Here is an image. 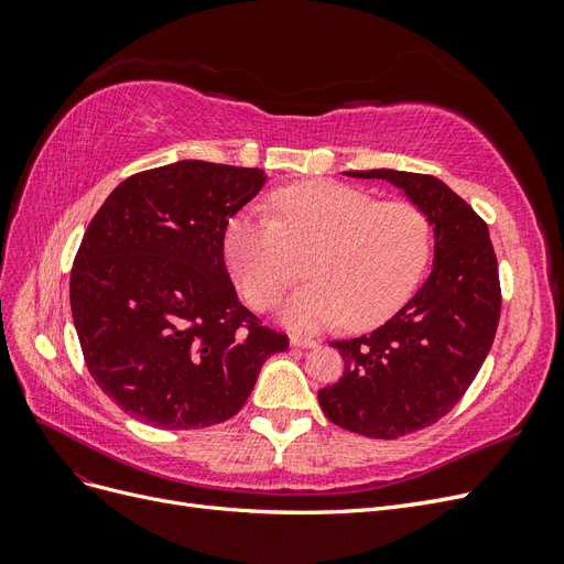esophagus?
I'll return each instance as SVG.
<instances>
[{"label": "esophagus", "instance_id": "esophagus-1", "mask_svg": "<svg viewBox=\"0 0 564 564\" xmlns=\"http://www.w3.org/2000/svg\"><path fill=\"white\" fill-rule=\"evenodd\" d=\"M289 344H292L294 348H315L317 340L308 338V336H292L289 338Z\"/></svg>", "mask_w": 564, "mask_h": 564}]
</instances>
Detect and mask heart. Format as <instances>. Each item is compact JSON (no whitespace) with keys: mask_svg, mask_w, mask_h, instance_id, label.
Wrapping results in <instances>:
<instances>
[{"mask_svg":"<svg viewBox=\"0 0 564 564\" xmlns=\"http://www.w3.org/2000/svg\"><path fill=\"white\" fill-rule=\"evenodd\" d=\"M275 218L235 216L224 235L230 275L245 301L268 311L301 278L284 319L296 329L338 322L373 327L414 294L433 253V224L419 204L379 202L336 181H305L272 195Z\"/></svg>","mask_w":564,"mask_h":564,"instance_id":"1","label":"heart"}]
</instances>
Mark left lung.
I'll list each match as a JSON object with an SVG mask.
<instances>
[{
	"label": "left lung",
	"mask_w": 564,
	"mask_h": 564,
	"mask_svg": "<svg viewBox=\"0 0 564 564\" xmlns=\"http://www.w3.org/2000/svg\"><path fill=\"white\" fill-rule=\"evenodd\" d=\"M348 176L398 185L435 232L431 278L379 329L332 340L346 369L317 392L340 429L395 440L445 416L480 371L501 317L499 263L485 220L440 178L392 169Z\"/></svg>",
	"instance_id": "8db88e82"
}]
</instances>
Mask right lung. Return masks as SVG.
<instances>
[{"instance_id": "1", "label": "right lung", "mask_w": 564, "mask_h": 564, "mask_svg": "<svg viewBox=\"0 0 564 564\" xmlns=\"http://www.w3.org/2000/svg\"><path fill=\"white\" fill-rule=\"evenodd\" d=\"M265 183L261 169L183 160L119 183L82 237L70 308L98 388L162 431L228 421L263 362L289 348L237 299L228 220Z\"/></svg>"}]
</instances>
